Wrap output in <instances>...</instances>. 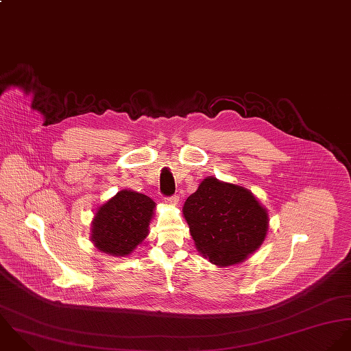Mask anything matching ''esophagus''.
<instances>
[{
    "instance_id": "esophagus-1",
    "label": "esophagus",
    "mask_w": 351,
    "mask_h": 351,
    "mask_svg": "<svg viewBox=\"0 0 351 351\" xmlns=\"http://www.w3.org/2000/svg\"><path fill=\"white\" fill-rule=\"evenodd\" d=\"M164 202L169 206H176L179 204V197L178 195H172V197H167L164 198Z\"/></svg>"
}]
</instances>
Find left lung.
Returning a JSON list of instances; mask_svg holds the SVG:
<instances>
[{
    "label": "left lung",
    "instance_id": "left-lung-1",
    "mask_svg": "<svg viewBox=\"0 0 351 351\" xmlns=\"http://www.w3.org/2000/svg\"><path fill=\"white\" fill-rule=\"evenodd\" d=\"M197 250L218 267L241 263L266 239L269 214L255 195L209 176L183 206Z\"/></svg>",
    "mask_w": 351,
    "mask_h": 351
}]
</instances>
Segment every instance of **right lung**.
Segmentation results:
<instances>
[{"label": "right lung", "instance_id": "obj_1", "mask_svg": "<svg viewBox=\"0 0 351 351\" xmlns=\"http://www.w3.org/2000/svg\"><path fill=\"white\" fill-rule=\"evenodd\" d=\"M154 208L156 204L143 194L119 191L95 213L92 243L111 256L130 255L147 236Z\"/></svg>", "mask_w": 351, "mask_h": 351}]
</instances>
